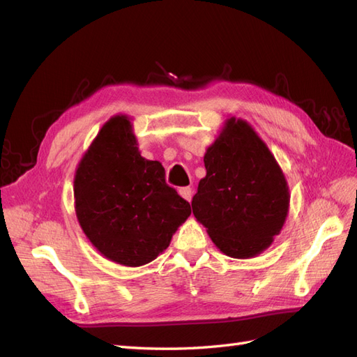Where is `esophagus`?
<instances>
[{
	"instance_id": "obj_1",
	"label": "esophagus",
	"mask_w": 357,
	"mask_h": 357,
	"mask_svg": "<svg viewBox=\"0 0 357 357\" xmlns=\"http://www.w3.org/2000/svg\"><path fill=\"white\" fill-rule=\"evenodd\" d=\"M178 193H180V197L185 198L186 201H190V199H192V188H190V186L180 188V189H178Z\"/></svg>"
}]
</instances>
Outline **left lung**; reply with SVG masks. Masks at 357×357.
Here are the masks:
<instances>
[{
  "instance_id": "1",
  "label": "left lung",
  "mask_w": 357,
  "mask_h": 357,
  "mask_svg": "<svg viewBox=\"0 0 357 357\" xmlns=\"http://www.w3.org/2000/svg\"><path fill=\"white\" fill-rule=\"evenodd\" d=\"M207 169L192 211L220 252L255 257L282 231L289 188L282 168L255 129L241 119L226 121L204 156Z\"/></svg>"
}]
</instances>
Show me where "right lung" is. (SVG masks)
I'll return each mask as SVG.
<instances>
[{
	"instance_id": "right-lung-1",
	"label": "right lung",
	"mask_w": 357,
	"mask_h": 357,
	"mask_svg": "<svg viewBox=\"0 0 357 357\" xmlns=\"http://www.w3.org/2000/svg\"><path fill=\"white\" fill-rule=\"evenodd\" d=\"M74 199L84 235L102 256L125 266L152 262L190 215V204L167 185L160 162L139 155L123 114L112 117L83 155Z\"/></svg>"
}]
</instances>
